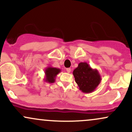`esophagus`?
I'll use <instances>...</instances> for the list:
<instances>
[{"instance_id": "obj_1", "label": "esophagus", "mask_w": 132, "mask_h": 132, "mask_svg": "<svg viewBox=\"0 0 132 132\" xmlns=\"http://www.w3.org/2000/svg\"><path fill=\"white\" fill-rule=\"evenodd\" d=\"M66 71H67L68 73H69V72H70L71 71V68H67V69H66Z\"/></svg>"}]
</instances>
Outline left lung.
I'll return each instance as SVG.
<instances>
[{
    "label": "left lung",
    "mask_w": 132,
    "mask_h": 132,
    "mask_svg": "<svg viewBox=\"0 0 132 132\" xmlns=\"http://www.w3.org/2000/svg\"><path fill=\"white\" fill-rule=\"evenodd\" d=\"M72 74L79 89L84 93L95 90L102 80L97 69H92L86 62L79 63Z\"/></svg>",
    "instance_id": "1"
}]
</instances>
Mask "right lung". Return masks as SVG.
Masks as SVG:
<instances>
[{"label":"right lung","instance_id":"obj_1","mask_svg":"<svg viewBox=\"0 0 132 132\" xmlns=\"http://www.w3.org/2000/svg\"><path fill=\"white\" fill-rule=\"evenodd\" d=\"M61 71V69H59V68L48 66L45 70V77L44 79V81L49 83L54 82L56 77Z\"/></svg>","mask_w":132,"mask_h":132}]
</instances>
